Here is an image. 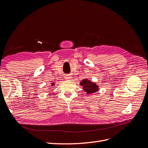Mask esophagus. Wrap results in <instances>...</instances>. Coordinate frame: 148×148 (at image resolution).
<instances>
[{"label":"esophagus","mask_w":148,"mask_h":148,"mask_svg":"<svg viewBox=\"0 0 148 148\" xmlns=\"http://www.w3.org/2000/svg\"><path fill=\"white\" fill-rule=\"evenodd\" d=\"M65 79H70L71 78V77L70 75H66L65 76Z\"/></svg>","instance_id":"esophagus-1"}]
</instances>
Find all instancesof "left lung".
I'll list each match as a JSON object with an SVG mask.
<instances>
[{
	"instance_id": "left-lung-1",
	"label": "left lung",
	"mask_w": 148,
	"mask_h": 148,
	"mask_svg": "<svg viewBox=\"0 0 148 148\" xmlns=\"http://www.w3.org/2000/svg\"><path fill=\"white\" fill-rule=\"evenodd\" d=\"M80 85L83 86L84 91L86 92L88 95L96 92L98 91L99 88L97 84L95 83H92L90 81H89L87 79L82 80V82H80Z\"/></svg>"
}]
</instances>
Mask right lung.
<instances>
[{
	"instance_id": "1",
	"label": "right lung",
	"mask_w": 148,
	"mask_h": 148,
	"mask_svg": "<svg viewBox=\"0 0 148 148\" xmlns=\"http://www.w3.org/2000/svg\"><path fill=\"white\" fill-rule=\"evenodd\" d=\"M52 85H53V84H54V83H52Z\"/></svg>"
}]
</instances>
